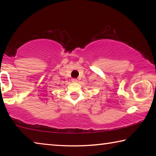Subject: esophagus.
I'll return each mask as SVG.
<instances>
[{
  "instance_id": "obj_1",
  "label": "esophagus",
  "mask_w": 156,
  "mask_h": 156,
  "mask_svg": "<svg viewBox=\"0 0 156 156\" xmlns=\"http://www.w3.org/2000/svg\"><path fill=\"white\" fill-rule=\"evenodd\" d=\"M72 81L73 82V83H77L78 82V80L76 78H72Z\"/></svg>"
}]
</instances>
